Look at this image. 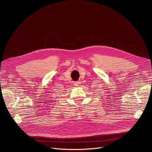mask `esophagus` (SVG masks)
<instances>
[{
    "instance_id": "obj_1",
    "label": "esophagus",
    "mask_w": 152,
    "mask_h": 152,
    "mask_svg": "<svg viewBox=\"0 0 152 152\" xmlns=\"http://www.w3.org/2000/svg\"><path fill=\"white\" fill-rule=\"evenodd\" d=\"M74 84H75V86H79L80 85V82H79V81H77V82H75Z\"/></svg>"
}]
</instances>
